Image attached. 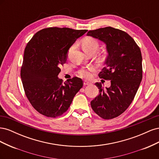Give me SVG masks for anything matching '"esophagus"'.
Wrapping results in <instances>:
<instances>
[{
	"label": "esophagus",
	"mask_w": 159,
	"mask_h": 159,
	"mask_svg": "<svg viewBox=\"0 0 159 159\" xmlns=\"http://www.w3.org/2000/svg\"><path fill=\"white\" fill-rule=\"evenodd\" d=\"M84 85H90L91 83L89 82V81H88L85 80V81H84Z\"/></svg>",
	"instance_id": "34e87169"
}]
</instances>
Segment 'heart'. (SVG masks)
I'll list each match as a JSON object with an SVG mask.
<instances>
[{"instance_id":"b5f03b06","label":"heart","mask_w":159,"mask_h":159,"mask_svg":"<svg viewBox=\"0 0 159 159\" xmlns=\"http://www.w3.org/2000/svg\"><path fill=\"white\" fill-rule=\"evenodd\" d=\"M81 45H82L83 49L85 52L92 50H97L99 46L98 41L91 37H86L84 38L82 42H81ZM93 71L94 68H93V67H91V68L87 69H82L79 71V75L83 77V78H88L91 75V72Z\"/></svg>"}]
</instances>
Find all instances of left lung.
<instances>
[{
  "label": "left lung",
  "mask_w": 159,
  "mask_h": 159,
  "mask_svg": "<svg viewBox=\"0 0 159 159\" xmlns=\"http://www.w3.org/2000/svg\"><path fill=\"white\" fill-rule=\"evenodd\" d=\"M87 36L106 45L105 67L99 77L111 80V86L105 89L101 83L95 84L99 92L91 102V106L102 118L113 119L129 107L140 85L143 78L141 50L127 33L110 26L89 30Z\"/></svg>",
  "instance_id": "8db88e82"
}]
</instances>
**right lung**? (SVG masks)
I'll return each mask as SVG.
<instances>
[{
  "mask_svg": "<svg viewBox=\"0 0 159 159\" xmlns=\"http://www.w3.org/2000/svg\"><path fill=\"white\" fill-rule=\"evenodd\" d=\"M87 30L48 28L36 32L24 53L20 76L28 99L38 112L57 117L70 107L83 87L81 78L63 83L57 75L67 61L70 48Z\"/></svg>",
  "mask_w": 159,
  "mask_h": 159,
  "instance_id": "1",
  "label": "right lung"
}]
</instances>
